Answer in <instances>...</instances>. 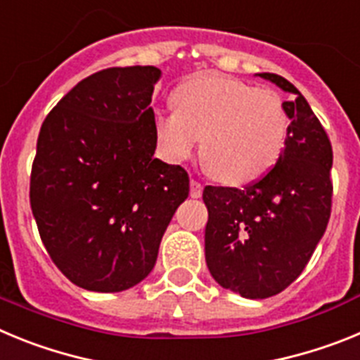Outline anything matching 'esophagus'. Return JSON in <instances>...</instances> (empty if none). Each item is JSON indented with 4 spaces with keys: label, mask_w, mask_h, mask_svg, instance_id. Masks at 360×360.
Here are the masks:
<instances>
[{
    "label": "esophagus",
    "mask_w": 360,
    "mask_h": 360,
    "mask_svg": "<svg viewBox=\"0 0 360 360\" xmlns=\"http://www.w3.org/2000/svg\"><path fill=\"white\" fill-rule=\"evenodd\" d=\"M202 184L196 182V180H191V196H193V198H200V196H202Z\"/></svg>",
    "instance_id": "esophagus-1"
}]
</instances>
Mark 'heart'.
Returning <instances> with one entry per match:
<instances>
[{"instance_id": "1", "label": "heart", "mask_w": 360, "mask_h": 360, "mask_svg": "<svg viewBox=\"0 0 360 360\" xmlns=\"http://www.w3.org/2000/svg\"><path fill=\"white\" fill-rule=\"evenodd\" d=\"M174 108L157 111L153 133L169 162L195 153L219 182L245 186L265 176L285 151L290 117L281 95L238 79L202 73L173 94Z\"/></svg>"}]
</instances>
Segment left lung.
I'll use <instances>...</instances> for the list:
<instances>
[{
  "mask_svg": "<svg viewBox=\"0 0 360 360\" xmlns=\"http://www.w3.org/2000/svg\"><path fill=\"white\" fill-rule=\"evenodd\" d=\"M257 75L292 94L285 103L290 117L285 151L243 189H203L209 272L218 285L249 299L279 294L299 278L326 231L333 193L332 144L307 98L281 75Z\"/></svg>",
  "mask_w": 360,
  "mask_h": 360,
  "instance_id": "obj_1",
  "label": "left lung"
}]
</instances>
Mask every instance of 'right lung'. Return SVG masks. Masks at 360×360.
I'll return each mask as SVG.
<instances>
[{"instance_id":"1","label":"right lung","mask_w":360,"mask_h":360,"mask_svg":"<svg viewBox=\"0 0 360 360\" xmlns=\"http://www.w3.org/2000/svg\"><path fill=\"white\" fill-rule=\"evenodd\" d=\"M155 66L106 68L50 111L30 174V207L52 262L77 287L122 292L149 274L189 196V174L155 158Z\"/></svg>"}]
</instances>
